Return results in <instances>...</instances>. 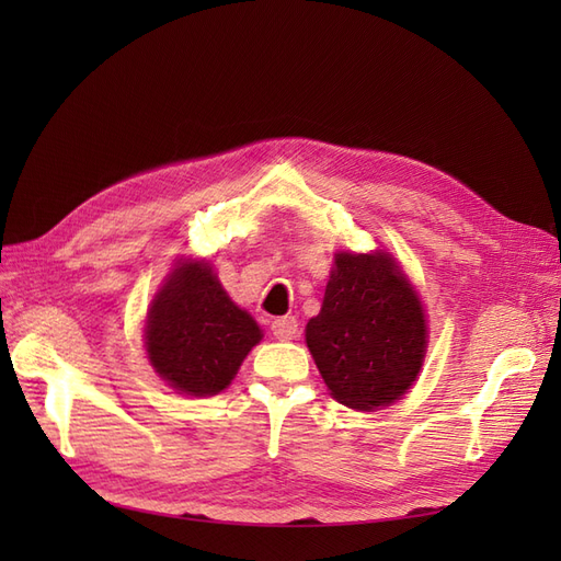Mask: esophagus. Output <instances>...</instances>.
Instances as JSON below:
<instances>
[{
  "mask_svg": "<svg viewBox=\"0 0 561 561\" xmlns=\"http://www.w3.org/2000/svg\"><path fill=\"white\" fill-rule=\"evenodd\" d=\"M297 330H299V322L295 316H283L271 322V332H274L278 342H290V339L297 336Z\"/></svg>",
  "mask_w": 561,
  "mask_h": 561,
  "instance_id": "1",
  "label": "esophagus"
}]
</instances>
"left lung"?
Instances as JSON below:
<instances>
[{
  "mask_svg": "<svg viewBox=\"0 0 561 561\" xmlns=\"http://www.w3.org/2000/svg\"><path fill=\"white\" fill-rule=\"evenodd\" d=\"M307 346L334 400L371 412L400 400L426 358L421 299L393 254L336 252Z\"/></svg>",
  "mask_w": 561,
  "mask_h": 561,
  "instance_id": "8db88e82",
  "label": "left lung"
}]
</instances>
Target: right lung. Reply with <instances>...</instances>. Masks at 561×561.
Here are the masks:
<instances>
[{
  "label": "right lung",
  "instance_id": "1",
  "mask_svg": "<svg viewBox=\"0 0 561 561\" xmlns=\"http://www.w3.org/2000/svg\"><path fill=\"white\" fill-rule=\"evenodd\" d=\"M260 339L257 322L236 307L203 260L180 262L147 313L149 363L184 396L210 398L225 390Z\"/></svg>",
  "mask_w": 561,
  "mask_h": 561
}]
</instances>
